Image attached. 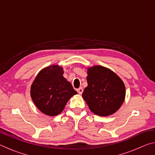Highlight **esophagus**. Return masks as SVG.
Masks as SVG:
<instances>
[{
    "instance_id": "1",
    "label": "esophagus",
    "mask_w": 155,
    "mask_h": 155,
    "mask_svg": "<svg viewBox=\"0 0 155 155\" xmlns=\"http://www.w3.org/2000/svg\"><path fill=\"white\" fill-rule=\"evenodd\" d=\"M77 92L78 93V94H82V93H83V87H79L78 89H77Z\"/></svg>"
}]
</instances>
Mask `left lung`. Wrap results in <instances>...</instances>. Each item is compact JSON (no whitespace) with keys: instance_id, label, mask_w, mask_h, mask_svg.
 Masks as SVG:
<instances>
[{"instance_id":"1","label":"left lung","mask_w":155,"mask_h":155,"mask_svg":"<svg viewBox=\"0 0 155 155\" xmlns=\"http://www.w3.org/2000/svg\"><path fill=\"white\" fill-rule=\"evenodd\" d=\"M87 74L88 85L82 96L89 108L101 116L114 114L124 101L123 81L111 70L100 65L88 68Z\"/></svg>"}]
</instances>
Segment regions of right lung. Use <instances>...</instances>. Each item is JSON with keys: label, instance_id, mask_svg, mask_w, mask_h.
Returning a JSON list of instances; mask_svg holds the SVG:
<instances>
[{"label": "right lung", "instance_id": "add662e5", "mask_svg": "<svg viewBox=\"0 0 155 155\" xmlns=\"http://www.w3.org/2000/svg\"><path fill=\"white\" fill-rule=\"evenodd\" d=\"M61 67L51 65L40 71L31 85V96L40 111L50 116L60 114L77 92L63 77Z\"/></svg>", "mask_w": 155, "mask_h": 155}]
</instances>
